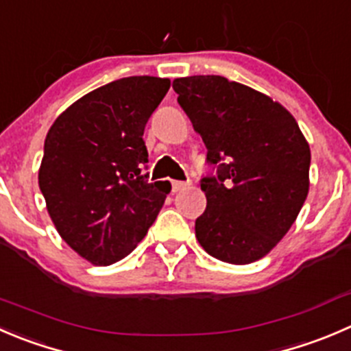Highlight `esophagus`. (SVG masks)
<instances>
[{"label": "esophagus", "mask_w": 351, "mask_h": 351, "mask_svg": "<svg viewBox=\"0 0 351 351\" xmlns=\"http://www.w3.org/2000/svg\"><path fill=\"white\" fill-rule=\"evenodd\" d=\"M186 186H189V183L186 182H171V189L173 192H180V190H185Z\"/></svg>", "instance_id": "34e87169"}]
</instances>
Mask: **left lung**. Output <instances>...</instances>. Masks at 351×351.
Wrapping results in <instances>:
<instances>
[{"label": "left lung", "mask_w": 351, "mask_h": 351, "mask_svg": "<svg viewBox=\"0 0 351 351\" xmlns=\"http://www.w3.org/2000/svg\"><path fill=\"white\" fill-rule=\"evenodd\" d=\"M173 89L207 147L216 176L202 178L200 247L230 264L269 254L308 193L311 147L293 114L266 94L219 75L175 78Z\"/></svg>", "instance_id": "8db88e82"}]
</instances>
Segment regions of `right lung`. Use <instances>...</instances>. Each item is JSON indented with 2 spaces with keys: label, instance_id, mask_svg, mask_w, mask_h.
<instances>
[{
  "label": "right lung",
  "instance_id": "obj_1",
  "mask_svg": "<svg viewBox=\"0 0 351 351\" xmlns=\"http://www.w3.org/2000/svg\"><path fill=\"white\" fill-rule=\"evenodd\" d=\"M168 89L169 78H120L75 101L47 132L39 189L60 237L90 264L127 257L171 192L142 175L145 123Z\"/></svg>",
  "mask_w": 351,
  "mask_h": 351
}]
</instances>
